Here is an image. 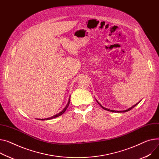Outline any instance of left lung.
<instances>
[{
    "label": "left lung",
    "instance_id": "left-lung-1",
    "mask_svg": "<svg viewBox=\"0 0 159 159\" xmlns=\"http://www.w3.org/2000/svg\"><path fill=\"white\" fill-rule=\"evenodd\" d=\"M97 103L100 105V106L102 108V109H103L104 110H106V111H111V112H127V111H130L132 109H133L134 107H135L136 106V105H137V104H138L139 102H140V101L138 102V103H137L136 104H135L134 105H133V106L132 107H130L129 109H126V110H125V111H114V110H110V109H107V108H105V107H103L102 106V105L97 100Z\"/></svg>",
    "mask_w": 159,
    "mask_h": 159
}]
</instances>
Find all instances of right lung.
<instances>
[{"mask_svg": "<svg viewBox=\"0 0 159 159\" xmlns=\"http://www.w3.org/2000/svg\"><path fill=\"white\" fill-rule=\"evenodd\" d=\"M70 98H69V100H68V103H67L66 105V107H65L64 109H63L60 112L57 113V114L54 115V116H52V117H50V118H45V119H38V120H51V119H53V118H57V117H58V116H60L61 115H62L63 113H64V112L66 111V110L67 109V108H68V105H69V104H70Z\"/></svg>", "mask_w": 159, "mask_h": 159, "instance_id": "add662e5", "label": "right lung"}]
</instances>
